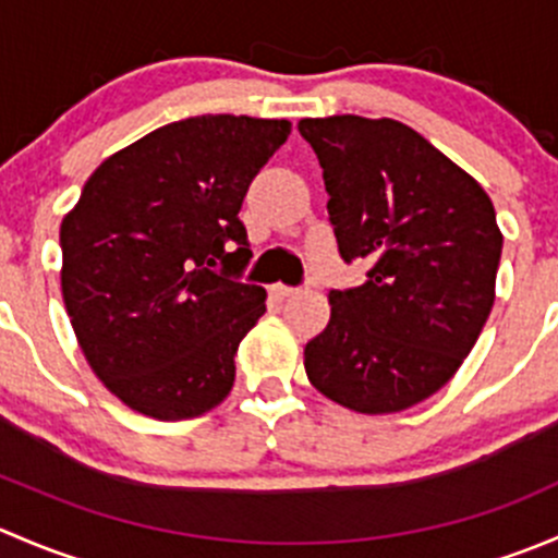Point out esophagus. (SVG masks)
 <instances>
[{
  "label": "esophagus",
  "mask_w": 558,
  "mask_h": 558,
  "mask_svg": "<svg viewBox=\"0 0 558 558\" xmlns=\"http://www.w3.org/2000/svg\"><path fill=\"white\" fill-rule=\"evenodd\" d=\"M272 294H278L280 300H291V296L302 294V289H294V286H272Z\"/></svg>",
  "instance_id": "1"
}]
</instances>
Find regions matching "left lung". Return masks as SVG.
Instances as JSON below:
<instances>
[{
    "instance_id": "obj_1",
    "label": "left lung",
    "mask_w": 558,
    "mask_h": 558,
    "mask_svg": "<svg viewBox=\"0 0 558 558\" xmlns=\"http://www.w3.org/2000/svg\"><path fill=\"white\" fill-rule=\"evenodd\" d=\"M342 262L367 280L329 291L305 345L311 384L367 415L399 413L453 378L494 305L502 232L475 178L391 118H302Z\"/></svg>"
}]
</instances>
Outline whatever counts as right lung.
I'll use <instances>...</instances> for the list:
<instances>
[{"label": "right lung", "instance_id": "add662e5", "mask_svg": "<svg viewBox=\"0 0 558 558\" xmlns=\"http://www.w3.org/2000/svg\"><path fill=\"white\" fill-rule=\"evenodd\" d=\"M289 121L194 116L118 150L61 221V294L97 378L132 410L194 418L227 399L267 291L240 207Z\"/></svg>", "mask_w": 558, "mask_h": 558}]
</instances>
